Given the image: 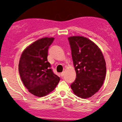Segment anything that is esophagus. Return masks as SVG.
<instances>
[{
	"instance_id": "34e87169",
	"label": "esophagus",
	"mask_w": 122,
	"mask_h": 122,
	"mask_svg": "<svg viewBox=\"0 0 122 122\" xmlns=\"http://www.w3.org/2000/svg\"><path fill=\"white\" fill-rule=\"evenodd\" d=\"M64 73H65V72H62L61 73V77H63L64 75Z\"/></svg>"
}]
</instances>
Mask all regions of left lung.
<instances>
[{
  "label": "left lung",
  "instance_id": "1",
  "mask_svg": "<svg viewBox=\"0 0 122 122\" xmlns=\"http://www.w3.org/2000/svg\"><path fill=\"white\" fill-rule=\"evenodd\" d=\"M76 78L71 84L78 97L87 98L98 92L106 75V63L98 46L87 38H68Z\"/></svg>",
  "mask_w": 122,
  "mask_h": 122
}]
</instances>
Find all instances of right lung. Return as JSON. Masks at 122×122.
Here are the masks:
<instances>
[{"label": "right lung", "mask_w": 122, "mask_h": 122, "mask_svg": "<svg viewBox=\"0 0 122 122\" xmlns=\"http://www.w3.org/2000/svg\"><path fill=\"white\" fill-rule=\"evenodd\" d=\"M54 38H43L27 47L21 55L19 72L30 92L43 97L56 88L60 78L53 73L47 61L48 50Z\"/></svg>", "instance_id": "right-lung-1"}]
</instances>
